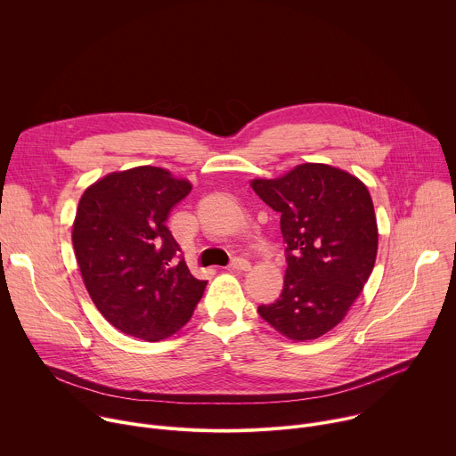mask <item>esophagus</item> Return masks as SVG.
Wrapping results in <instances>:
<instances>
[{
	"label": "esophagus",
	"instance_id": "obj_1",
	"mask_svg": "<svg viewBox=\"0 0 456 456\" xmlns=\"http://www.w3.org/2000/svg\"><path fill=\"white\" fill-rule=\"evenodd\" d=\"M230 270H235V272H246L249 270V263L242 257H233L232 263H230Z\"/></svg>",
	"mask_w": 456,
	"mask_h": 456
}]
</instances>
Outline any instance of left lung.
I'll return each instance as SVG.
<instances>
[{
    "label": "left lung",
    "instance_id": "left-lung-1",
    "mask_svg": "<svg viewBox=\"0 0 456 456\" xmlns=\"http://www.w3.org/2000/svg\"><path fill=\"white\" fill-rule=\"evenodd\" d=\"M251 188L281 214L288 263L282 293L257 312L291 340L317 338L344 319L375 266L371 195L357 177L319 163Z\"/></svg>",
    "mask_w": 456,
    "mask_h": 456
}]
</instances>
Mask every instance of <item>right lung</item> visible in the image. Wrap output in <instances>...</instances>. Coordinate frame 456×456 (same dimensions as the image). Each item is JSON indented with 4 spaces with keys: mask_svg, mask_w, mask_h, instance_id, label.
I'll return each instance as SVG.
<instances>
[{
    "mask_svg": "<svg viewBox=\"0 0 456 456\" xmlns=\"http://www.w3.org/2000/svg\"><path fill=\"white\" fill-rule=\"evenodd\" d=\"M190 190L163 168L137 167L94 183L79 200L72 242L85 286L125 335L150 342L174 335L207 288L167 226Z\"/></svg>",
    "mask_w": 456,
    "mask_h": 456,
    "instance_id": "right-lung-1",
    "label": "right lung"
}]
</instances>
